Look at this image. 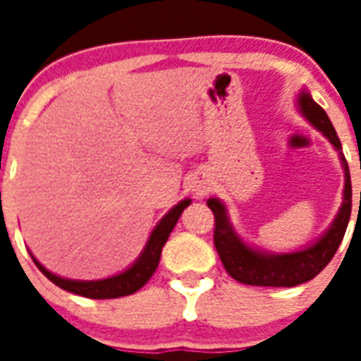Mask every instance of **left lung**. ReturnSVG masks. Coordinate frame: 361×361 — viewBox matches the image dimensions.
<instances>
[{"label": "left lung", "mask_w": 361, "mask_h": 361, "mask_svg": "<svg viewBox=\"0 0 361 361\" xmlns=\"http://www.w3.org/2000/svg\"><path fill=\"white\" fill-rule=\"evenodd\" d=\"M298 104L302 114L307 118L328 140L334 144L339 157H341L343 169H345V191H343V204L339 214L334 219L331 226L317 243L309 245L307 249L296 252H285V255H268L252 249L243 243L232 228L228 215H226L225 204L217 198H209L208 208L214 212L215 228L214 243L219 252V258L225 269L232 279L240 281L243 285L255 286H296L307 283L322 271L330 264L336 251L341 245L343 236L347 232L350 212H353V185H350V172L345 155L341 153V142L337 136L330 118L320 104L313 101L307 92L300 93ZM361 198V197H360Z\"/></svg>", "instance_id": "1"}]
</instances>
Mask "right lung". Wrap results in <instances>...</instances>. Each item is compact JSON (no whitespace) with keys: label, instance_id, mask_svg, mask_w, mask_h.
I'll return each mask as SVG.
<instances>
[{"label":"right lung","instance_id":"right-lung-1","mask_svg":"<svg viewBox=\"0 0 361 361\" xmlns=\"http://www.w3.org/2000/svg\"><path fill=\"white\" fill-rule=\"evenodd\" d=\"M189 204H191V200L185 198V200H181L178 206H174V208L170 209L169 214L159 221V225L153 228L152 236L147 240L146 247H144V251L140 252L138 260H136L129 269H125L123 274L109 277V279H63V277H59V275H54L52 271H48L33 255H31V258H33V262H35L37 268L41 269L42 274L47 275L54 285H58L59 288H63V290L67 292H73V294H78V296L84 298H92V300H110V298L129 296V294H133V292H136L138 288H142V286L146 285L147 281H149V277L153 275V271L157 269L163 245L166 243L170 232L174 231L176 223L180 219V215L183 214V209H185Z\"/></svg>","mask_w":361,"mask_h":361}]
</instances>
